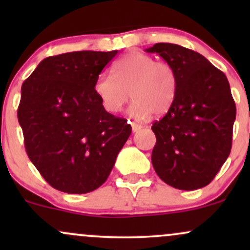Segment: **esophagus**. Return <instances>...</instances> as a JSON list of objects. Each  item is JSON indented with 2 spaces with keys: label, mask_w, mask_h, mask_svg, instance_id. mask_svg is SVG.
<instances>
[{
  "label": "esophagus",
  "mask_w": 250,
  "mask_h": 250,
  "mask_svg": "<svg viewBox=\"0 0 250 250\" xmlns=\"http://www.w3.org/2000/svg\"><path fill=\"white\" fill-rule=\"evenodd\" d=\"M131 129H133L134 133H136V131L141 130L142 125H136V123H131Z\"/></svg>",
  "instance_id": "obj_1"
}]
</instances>
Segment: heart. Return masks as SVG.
<instances>
[{
	"label": "heart",
	"mask_w": 250,
	"mask_h": 250,
	"mask_svg": "<svg viewBox=\"0 0 250 250\" xmlns=\"http://www.w3.org/2000/svg\"><path fill=\"white\" fill-rule=\"evenodd\" d=\"M94 93L103 109L110 114L122 110L134 100L129 115L145 120L161 116L173 107L177 93V76L167 62H156L147 54L129 53L113 64V75L101 74L94 82Z\"/></svg>",
	"instance_id": "heart-1"
}]
</instances>
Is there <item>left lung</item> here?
I'll list each match as a JSON object with an SVG mask.
<instances>
[{
	"mask_svg": "<svg viewBox=\"0 0 250 250\" xmlns=\"http://www.w3.org/2000/svg\"><path fill=\"white\" fill-rule=\"evenodd\" d=\"M146 51L161 56L177 76L173 107L151 127L155 171L181 190L206 187L231 149L236 107L228 80L205 56L179 44L156 43Z\"/></svg>",
	"mask_w": 250,
	"mask_h": 250,
	"instance_id": "obj_1",
	"label": "left lung"
}]
</instances>
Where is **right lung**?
Instances as JSON below:
<instances>
[{
	"label": "right lung",
	"instance_id": "add662e5",
	"mask_svg": "<svg viewBox=\"0 0 250 250\" xmlns=\"http://www.w3.org/2000/svg\"><path fill=\"white\" fill-rule=\"evenodd\" d=\"M113 51H73L42 60L21 89L17 119L30 161L53 188L95 190L108 179L131 127L103 109L94 82Z\"/></svg>",
	"mask_w": 250,
	"mask_h": 250
}]
</instances>
